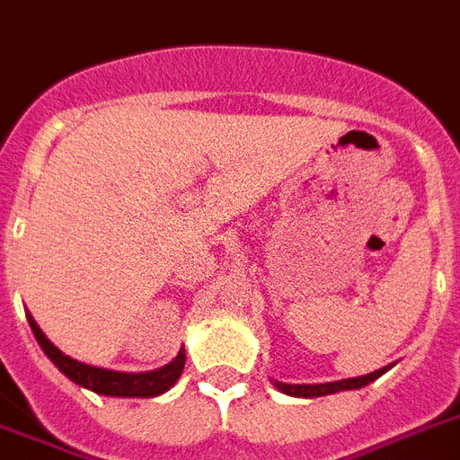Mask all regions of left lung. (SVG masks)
I'll use <instances>...</instances> for the list:
<instances>
[{"mask_svg":"<svg viewBox=\"0 0 460 460\" xmlns=\"http://www.w3.org/2000/svg\"><path fill=\"white\" fill-rule=\"evenodd\" d=\"M394 364H388V367H383L378 371H371V374H364L358 376V378H343V381H333V383H282V381H272L279 393L284 394H291V397H324V394H333V393H341V390H359L364 385H369L374 383L376 378H381L383 374L388 369H393Z\"/></svg>","mask_w":460,"mask_h":460,"instance_id":"left-lung-1","label":"left lung"}]
</instances>
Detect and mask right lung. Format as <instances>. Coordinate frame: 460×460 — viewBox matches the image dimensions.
Listing matches in <instances>:
<instances>
[{
	"instance_id": "right-lung-1",
	"label": "right lung",
	"mask_w": 460,
	"mask_h": 460,
	"mask_svg": "<svg viewBox=\"0 0 460 460\" xmlns=\"http://www.w3.org/2000/svg\"><path fill=\"white\" fill-rule=\"evenodd\" d=\"M28 322L40 348L58 367L60 374H66L72 383H77L82 388L93 390V393L105 394V397H157V394H164L166 390L173 388L178 378H181V374H183L185 348H181L176 358L171 359L169 364H164V367H159V369L127 374V371L102 369V367H91V364L72 359L70 355L60 352L47 339V333L41 332L40 324L34 322V317L30 313Z\"/></svg>"
}]
</instances>
